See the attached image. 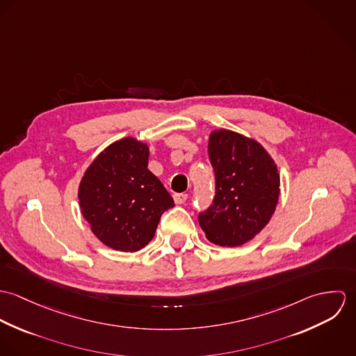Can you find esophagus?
Listing matches in <instances>:
<instances>
[{"label":"esophagus","mask_w":356,"mask_h":356,"mask_svg":"<svg viewBox=\"0 0 356 356\" xmlns=\"http://www.w3.org/2000/svg\"><path fill=\"white\" fill-rule=\"evenodd\" d=\"M188 200V195L186 193H175L174 195V202L175 204H184Z\"/></svg>","instance_id":"obj_1"}]
</instances>
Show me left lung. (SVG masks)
<instances>
[{"label":"left lung","mask_w":356,"mask_h":356,"mask_svg":"<svg viewBox=\"0 0 356 356\" xmlns=\"http://www.w3.org/2000/svg\"><path fill=\"white\" fill-rule=\"evenodd\" d=\"M208 156L215 174V196L199 213V223L211 243L243 245L275 211L280 196L277 165L259 143L230 130L211 133Z\"/></svg>","instance_id":"left-lung-1"}]
</instances>
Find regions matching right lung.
Instances as JSON below:
<instances>
[{
	"label": "right lung",
	"instance_id": "obj_1",
	"mask_svg": "<svg viewBox=\"0 0 356 356\" xmlns=\"http://www.w3.org/2000/svg\"><path fill=\"white\" fill-rule=\"evenodd\" d=\"M149 149L123 138L104 149L79 185V204L92 232L106 247L136 252L154 236L174 200L148 170Z\"/></svg>",
	"mask_w": 356,
	"mask_h": 356
}]
</instances>
